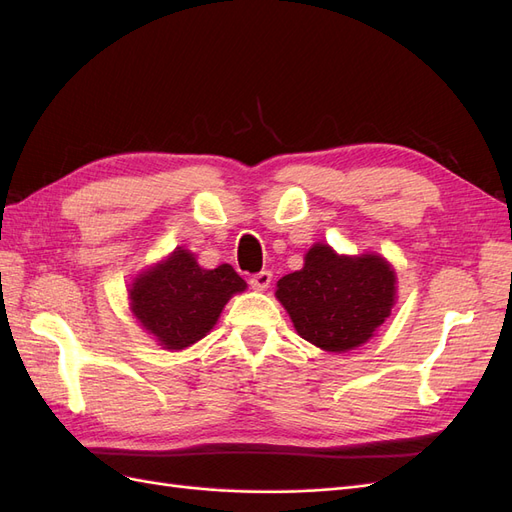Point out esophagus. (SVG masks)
<instances>
[{
    "mask_svg": "<svg viewBox=\"0 0 512 512\" xmlns=\"http://www.w3.org/2000/svg\"><path fill=\"white\" fill-rule=\"evenodd\" d=\"M271 280H273V273H271V271H260V273H256V275L250 277V286H252L254 290H267L269 284H271Z\"/></svg>",
    "mask_w": 512,
    "mask_h": 512,
    "instance_id": "1",
    "label": "esophagus"
}]
</instances>
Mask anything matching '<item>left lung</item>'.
Listing matches in <instances>:
<instances>
[{"label": "left lung", "mask_w": 512, "mask_h": 512, "mask_svg": "<svg viewBox=\"0 0 512 512\" xmlns=\"http://www.w3.org/2000/svg\"><path fill=\"white\" fill-rule=\"evenodd\" d=\"M397 277L378 254L339 256L316 243L301 271L277 282L275 297L294 329L327 352H348L365 344L395 305Z\"/></svg>", "instance_id": "8db88e82"}]
</instances>
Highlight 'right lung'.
<instances>
[{"mask_svg":"<svg viewBox=\"0 0 512 512\" xmlns=\"http://www.w3.org/2000/svg\"><path fill=\"white\" fill-rule=\"evenodd\" d=\"M247 284L230 265L203 269L194 254L177 247L166 260L143 271L130 286V307L141 327L166 350H183L218 322L232 294Z\"/></svg>","mask_w":512,"mask_h":512,"instance_id":"1","label":"right lung"}]
</instances>
